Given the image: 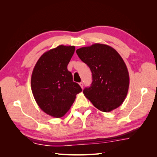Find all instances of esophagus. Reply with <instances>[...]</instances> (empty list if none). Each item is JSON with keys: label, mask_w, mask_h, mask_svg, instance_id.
<instances>
[{"label": "esophagus", "mask_w": 157, "mask_h": 157, "mask_svg": "<svg viewBox=\"0 0 157 157\" xmlns=\"http://www.w3.org/2000/svg\"><path fill=\"white\" fill-rule=\"evenodd\" d=\"M79 84H80V87H81L82 88H83V87H84V84H83V82H80Z\"/></svg>", "instance_id": "1"}]
</instances>
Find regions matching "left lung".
I'll return each instance as SVG.
<instances>
[{
  "mask_svg": "<svg viewBox=\"0 0 157 157\" xmlns=\"http://www.w3.org/2000/svg\"><path fill=\"white\" fill-rule=\"evenodd\" d=\"M76 52L92 71V83L83 90L85 97L103 112H110L122 105L130 78L120 54L110 46L99 43L82 47Z\"/></svg>",
  "mask_w": 157,
  "mask_h": 157,
  "instance_id": "obj_1",
  "label": "left lung"
}]
</instances>
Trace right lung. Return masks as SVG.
<instances>
[{"label":"right lung","mask_w":157,"mask_h":157,"mask_svg":"<svg viewBox=\"0 0 157 157\" xmlns=\"http://www.w3.org/2000/svg\"><path fill=\"white\" fill-rule=\"evenodd\" d=\"M74 46L59 45L42 54L33 69L31 90L39 107L55 118L64 116L82 92L73 81L67 65L75 52Z\"/></svg>","instance_id":"1"}]
</instances>
